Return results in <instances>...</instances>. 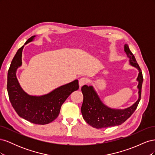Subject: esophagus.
I'll return each mask as SVG.
<instances>
[{
	"label": "esophagus",
	"mask_w": 155,
	"mask_h": 155,
	"mask_svg": "<svg viewBox=\"0 0 155 155\" xmlns=\"http://www.w3.org/2000/svg\"><path fill=\"white\" fill-rule=\"evenodd\" d=\"M87 79L85 78H81L79 80V87H82L83 85H85V84H87Z\"/></svg>",
	"instance_id": "obj_1"
}]
</instances>
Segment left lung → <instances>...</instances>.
Listing matches in <instances>:
<instances>
[{
  "label": "left lung",
  "instance_id": "8db88e82",
  "mask_svg": "<svg viewBox=\"0 0 155 155\" xmlns=\"http://www.w3.org/2000/svg\"><path fill=\"white\" fill-rule=\"evenodd\" d=\"M124 51L129 58L130 64L137 68L139 71L137 78L138 81V99L132 106L126 109H111L103 104L92 86L83 85L81 87L83 95V101L81 108V113L86 122L94 128H106L123 124L133 114L141 99L142 86L143 79L142 70L127 45H125Z\"/></svg>",
  "mask_w": 155,
  "mask_h": 155
}]
</instances>
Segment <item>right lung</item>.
I'll return each mask as SVG.
<instances>
[{
	"label": "right lung",
	"mask_w": 155,
	"mask_h": 155,
	"mask_svg": "<svg viewBox=\"0 0 155 155\" xmlns=\"http://www.w3.org/2000/svg\"><path fill=\"white\" fill-rule=\"evenodd\" d=\"M35 37L28 39L25 45L34 40ZM25 45L17 51L8 70L7 90L9 99L21 118L35 124H48L58 116L61 107L67 97L79 88L78 80L76 79L61 86L45 95L28 94L20 86L16 77L17 70L22 65V52Z\"/></svg>",
	"instance_id": "1"
}]
</instances>
